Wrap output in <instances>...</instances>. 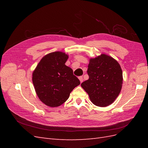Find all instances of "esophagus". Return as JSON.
Here are the masks:
<instances>
[{"label":"esophagus","mask_w":148,"mask_h":148,"mask_svg":"<svg viewBox=\"0 0 148 148\" xmlns=\"http://www.w3.org/2000/svg\"><path fill=\"white\" fill-rule=\"evenodd\" d=\"M78 78H79V81H80V82L81 83H82L83 82V77H78Z\"/></svg>","instance_id":"obj_1"}]
</instances>
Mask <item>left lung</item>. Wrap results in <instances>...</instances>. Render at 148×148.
I'll return each instance as SVG.
<instances>
[{
	"mask_svg": "<svg viewBox=\"0 0 148 148\" xmlns=\"http://www.w3.org/2000/svg\"><path fill=\"white\" fill-rule=\"evenodd\" d=\"M89 79L82 87L94 104L108 106L120 92L123 83L122 70L118 62L106 54L89 59L87 70Z\"/></svg>",
	"mask_w": 148,
	"mask_h": 148,
	"instance_id": "1",
	"label": "left lung"
}]
</instances>
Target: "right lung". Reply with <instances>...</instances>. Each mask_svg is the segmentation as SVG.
<instances>
[{
	"label": "right lung",
	"instance_id": "right-lung-1",
	"mask_svg": "<svg viewBox=\"0 0 148 148\" xmlns=\"http://www.w3.org/2000/svg\"><path fill=\"white\" fill-rule=\"evenodd\" d=\"M69 56L62 52L49 53L42 58L33 72V83L39 99L51 107L60 106L80 84L73 70L65 65Z\"/></svg>",
	"mask_w": 148,
	"mask_h": 148
}]
</instances>
